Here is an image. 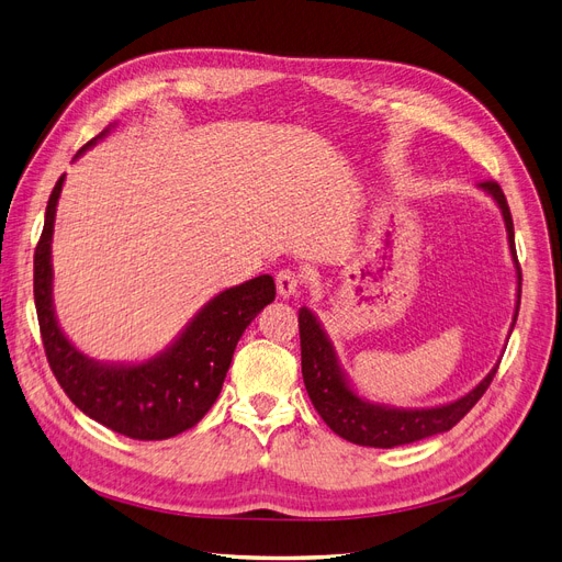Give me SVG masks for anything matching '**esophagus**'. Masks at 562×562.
I'll return each mask as SVG.
<instances>
[{
    "mask_svg": "<svg viewBox=\"0 0 562 562\" xmlns=\"http://www.w3.org/2000/svg\"><path fill=\"white\" fill-rule=\"evenodd\" d=\"M301 276L296 273V270H292V268H284V270H280V273L276 276V284H278V294L282 296V299H292V296H296L299 294V289H301Z\"/></svg>",
    "mask_w": 562,
    "mask_h": 562,
    "instance_id": "esophagus-1",
    "label": "esophagus"
}]
</instances>
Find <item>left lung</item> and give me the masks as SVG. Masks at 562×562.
Masks as SVG:
<instances>
[{"label": "left lung", "instance_id": "8db88e82", "mask_svg": "<svg viewBox=\"0 0 562 562\" xmlns=\"http://www.w3.org/2000/svg\"><path fill=\"white\" fill-rule=\"evenodd\" d=\"M480 190L493 196L505 220L507 240H509L512 259H514L516 278H518V294H516V310H514V322H516L518 303H521V268H518L516 247H514L512 213L501 184L486 180V182H480ZM514 322H512V328H514ZM299 328H301V368H303V382H305L310 401H313L319 417L326 422L330 430L340 435L342 440L361 445V447L391 449V447L417 442V440L430 438V435H438L453 428L476 405V401L484 396L495 378L497 366H501L495 363L488 375L459 401H451L447 405H435V407H419V409L391 407V405H380V403H370L361 398L355 391V386L349 384L345 370L340 368L336 349L330 345L319 319L313 315V310L307 307L299 310Z\"/></svg>", "mask_w": 562, "mask_h": 562}]
</instances>
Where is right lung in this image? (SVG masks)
Here are the masks:
<instances>
[{"label": "right lung", "mask_w": 562, "mask_h": 562, "mask_svg": "<svg viewBox=\"0 0 562 562\" xmlns=\"http://www.w3.org/2000/svg\"><path fill=\"white\" fill-rule=\"evenodd\" d=\"M106 132L82 145L76 159ZM61 184L65 176L53 187L44 234L34 252V303L53 375L71 403L101 426L132 440L173 438L196 426L217 401L243 330L273 303L276 282L270 276H259L224 289L199 310L169 347L148 361H94L61 334L55 317L50 243Z\"/></svg>", "instance_id": "right-lung-1"}]
</instances>
